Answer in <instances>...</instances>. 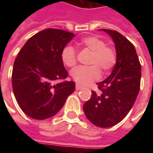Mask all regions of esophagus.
Segmentation results:
<instances>
[{
    "label": "esophagus",
    "mask_w": 153,
    "mask_h": 153,
    "mask_svg": "<svg viewBox=\"0 0 153 153\" xmlns=\"http://www.w3.org/2000/svg\"><path fill=\"white\" fill-rule=\"evenodd\" d=\"M75 88H76V90H81L82 88H83V87L81 86L80 84H79V83H76V85H75Z\"/></svg>",
    "instance_id": "obj_1"
}]
</instances>
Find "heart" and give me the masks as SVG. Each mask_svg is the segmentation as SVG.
I'll return each instance as SVG.
<instances>
[{
  "label": "heart",
  "mask_w": 153,
  "mask_h": 153,
  "mask_svg": "<svg viewBox=\"0 0 153 153\" xmlns=\"http://www.w3.org/2000/svg\"><path fill=\"white\" fill-rule=\"evenodd\" d=\"M80 44L88 50L92 51L89 66H79L71 71L73 79L80 84H88L98 79L101 77L102 69L107 72L115 66L116 63V54L113 48L106 46L101 38L96 36H88L80 40ZM61 60L65 65L73 67L77 61L76 50L71 45L63 47L60 54Z\"/></svg>",
  "instance_id": "obj_1"
}]
</instances>
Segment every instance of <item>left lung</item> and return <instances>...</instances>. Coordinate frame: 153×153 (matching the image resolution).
I'll list each match as a JSON object with an SVG mask.
<instances>
[{
	"instance_id": "8db88e82",
	"label": "left lung",
	"mask_w": 153,
	"mask_h": 153,
	"mask_svg": "<svg viewBox=\"0 0 153 153\" xmlns=\"http://www.w3.org/2000/svg\"><path fill=\"white\" fill-rule=\"evenodd\" d=\"M112 38L116 63L106 79L97 83L102 93L92 92L83 108L88 120L97 127L108 128L120 122L134 104L140 89L141 65L134 46L117 31L100 29Z\"/></svg>"
}]
</instances>
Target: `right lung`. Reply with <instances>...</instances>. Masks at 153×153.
<instances>
[{
  "label": "right lung",
  "instance_id": "1",
  "mask_svg": "<svg viewBox=\"0 0 153 153\" xmlns=\"http://www.w3.org/2000/svg\"><path fill=\"white\" fill-rule=\"evenodd\" d=\"M74 37L73 33L47 28L33 35L19 51L12 71V87L21 110L35 120L53 116L75 89L74 81L65 79L68 72L61 51Z\"/></svg>",
  "mask_w": 153,
  "mask_h": 153
}]
</instances>
